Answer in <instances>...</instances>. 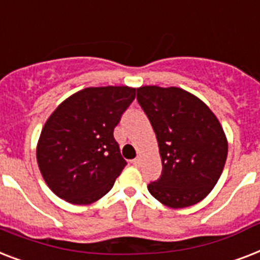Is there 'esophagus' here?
<instances>
[{
  "label": "esophagus",
  "instance_id": "obj_1",
  "mask_svg": "<svg viewBox=\"0 0 260 260\" xmlns=\"http://www.w3.org/2000/svg\"><path fill=\"white\" fill-rule=\"evenodd\" d=\"M132 163H134L136 167L140 166V163H142V159H140V156H138V158H135L134 160H132Z\"/></svg>",
  "mask_w": 260,
  "mask_h": 260
}]
</instances>
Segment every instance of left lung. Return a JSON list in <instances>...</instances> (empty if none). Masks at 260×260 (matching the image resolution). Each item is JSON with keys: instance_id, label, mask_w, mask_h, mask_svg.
<instances>
[{"instance_id": "obj_1", "label": "left lung", "mask_w": 260, "mask_h": 260, "mask_svg": "<svg viewBox=\"0 0 260 260\" xmlns=\"http://www.w3.org/2000/svg\"><path fill=\"white\" fill-rule=\"evenodd\" d=\"M138 101L158 139L162 175L148 191L169 208L202 201L217 183L228 155V143L214 113L179 87L142 86Z\"/></svg>"}]
</instances>
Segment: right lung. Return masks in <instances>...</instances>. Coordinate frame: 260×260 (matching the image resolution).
<instances>
[{
    "mask_svg": "<svg viewBox=\"0 0 260 260\" xmlns=\"http://www.w3.org/2000/svg\"><path fill=\"white\" fill-rule=\"evenodd\" d=\"M135 97L134 87H86L48 117L36 158L44 181L59 198L87 205L113 187L126 166L113 131Z\"/></svg>",
    "mask_w": 260,
    "mask_h": 260,
    "instance_id": "add662e5",
    "label": "right lung"
}]
</instances>
